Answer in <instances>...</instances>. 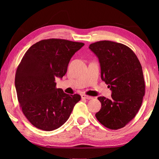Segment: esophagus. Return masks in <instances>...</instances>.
<instances>
[{"label": "esophagus", "instance_id": "1", "mask_svg": "<svg viewBox=\"0 0 159 159\" xmlns=\"http://www.w3.org/2000/svg\"><path fill=\"white\" fill-rule=\"evenodd\" d=\"M81 98H82L83 99H87V100H90V99H92L93 98L92 96L85 95V94H83V95H81Z\"/></svg>", "mask_w": 159, "mask_h": 159}]
</instances>
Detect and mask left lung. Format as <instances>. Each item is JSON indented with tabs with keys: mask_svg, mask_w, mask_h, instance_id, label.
Segmentation results:
<instances>
[{
	"mask_svg": "<svg viewBox=\"0 0 159 159\" xmlns=\"http://www.w3.org/2000/svg\"><path fill=\"white\" fill-rule=\"evenodd\" d=\"M89 48L98 57L101 79L112 91L111 99L98 98L101 109L96 117L109 129H120L135 117L142 104L146 90L142 67L122 43L104 40L91 43Z\"/></svg>",
	"mask_w": 159,
	"mask_h": 159,
	"instance_id": "8db88e82",
	"label": "left lung"
}]
</instances>
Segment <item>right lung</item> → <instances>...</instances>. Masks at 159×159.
I'll use <instances>...</instances> for the list:
<instances>
[{
	"label": "right lung",
	"instance_id": "1",
	"mask_svg": "<svg viewBox=\"0 0 159 159\" xmlns=\"http://www.w3.org/2000/svg\"><path fill=\"white\" fill-rule=\"evenodd\" d=\"M85 45L62 39H42L31 46L17 67L15 86L20 107L30 123L40 130H54L68 119L79 94L68 95L56 87L70 59Z\"/></svg>",
	"mask_w": 159,
	"mask_h": 159
}]
</instances>
